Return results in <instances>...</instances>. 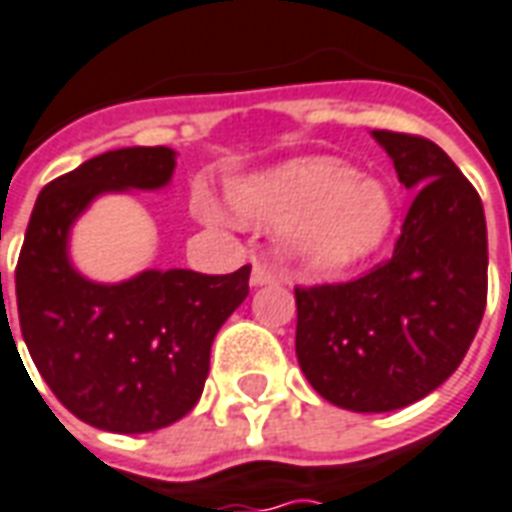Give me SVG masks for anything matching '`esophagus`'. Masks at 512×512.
<instances>
[{
  "mask_svg": "<svg viewBox=\"0 0 512 512\" xmlns=\"http://www.w3.org/2000/svg\"><path fill=\"white\" fill-rule=\"evenodd\" d=\"M274 282H280L277 268L266 266V263H255V268H252V285L260 288V285H274Z\"/></svg>",
  "mask_w": 512,
  "mask_h": 512,
  "instance_id": "obj_1",
  "label": "esophagus"
}]
</instances>
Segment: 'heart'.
Returning a JSON list of instances; mask_svg holds the SVG:
<instances>
[{
	"mask_svg": "<svg viewBox=\"0 0 512 512\" xmlns=\"http://www.w3.org/2000/svg\"><path fill=\"white\" fill-rule=\"evenodd\" d=\"M232 216L260 230H288V252L313 274H341L366 263L393 227V196L385 182L360 177L338 157H293L274 169L227 185ZM199 213L219 210L202 202Z\"/></svg>",
	"mask_w": 512,
	"mask_h": 512,
	"instance_id": "b5f03b06",
	"label": "heart"
}]
</instances>
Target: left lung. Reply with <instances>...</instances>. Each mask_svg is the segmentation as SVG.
I'll return each mask as SVG.
<instances>
[{"label":"left lung","mask_w":512,"mask_h":512,"mask_svg":"<svg viewBox=\"0 0 512 512\" xmlns=\"http://www.w3.org/2000/svg\"><path fill=\"white\" fill-rule=\"evenodd\" d=\"M413 194L391 260L341 285L296 288V357L332 405L388 413L449 380L488 296V230L474 185L441 146L374 130Z\"/></svg>","instance_id":"1"}]
</instances>
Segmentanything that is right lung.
<instances>
[{
	"label": "right lung",
	"mask_w": 512,
	"mask_h": 512,
	"mask_svg": "<svg viewBox=\"0 0 512 512\" xmlns=\"http://www.w3.org/2000/svg\"><path fill=\"white\" fill-rule=\"evenodd\" d=\"M174 166L169 146L113 149L49 182L32 207L16 266L21 335L63 407L96 430L138 435L194 410L213 338L249 296L252 266L232 274L146 268L94 282L71 263V227L94 199L160 191Z\"/></svg>",
	"instance_id": "obj_1"
}]
</instances>
